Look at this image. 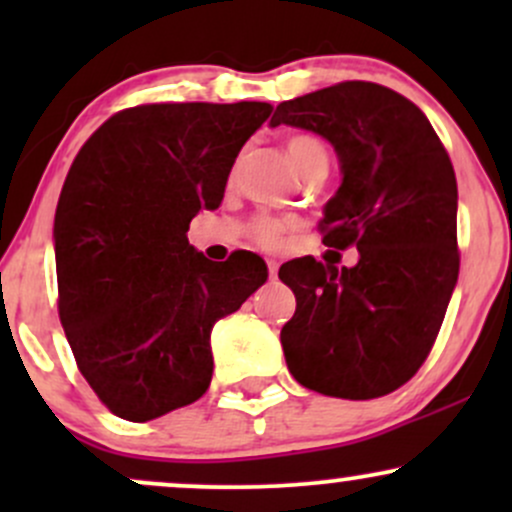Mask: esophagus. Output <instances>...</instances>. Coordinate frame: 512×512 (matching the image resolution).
Listing matches in <instances>:
<instances>
[{"label": "esophagus", "mask_w": 512, "mask_h": 512, "mask_svg": "<svg viewBox=\"0 0 512 512\" xmlns=\"http://www.w3.org/2000/svg\"><path fill=\"white\" fill-rule=\"evenodd\" d=\"M267 269H269V276H272V279H276V272H279V264H276L274 260H267Z\"/></svg>", "instance_id": "esophagus-1"}]
</instances>
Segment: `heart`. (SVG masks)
I'll return each instance as SVG.
<instances>
[{
    "label": "heart",
    "instance_id": "b5f03b06",
    "mask_svg": "<svg viewBox=\"0 0 512 512\" xmlns=\"http://www.w3.org/2000/svg\"><path fill=\"white\" fill-rule=\"evenodd\" d=\"M286 154H289L291 163L298 170L313 156L325 154V149H322V144L313 137H293L289 146H286ZM252 233H255V240L264 245V248H279V245L284 243L286 233H289V223L281 219H272V216H262V219H257L255 226H252Z\"/></svg>",
    "mask_w": 512,
    "mask_h": 512
}]
</instances>
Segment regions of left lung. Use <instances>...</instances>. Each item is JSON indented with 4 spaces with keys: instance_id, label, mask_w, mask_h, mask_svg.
Instances as JSON below:
<instances>
[{
    "instance_id": "8db88e82",
    "label": "left lung",
    "mask_w": 512,
    "mask_h": 512,
    "mask_svg": "<svg viewBox=\"0 0 512 512\" xmlns=\"http://www.w3.org/2000/svg\"><path fill=\"white\" fill-rule=\"evenodd\" d=\"M332 144L342 185L325 204V245L358 262L298 257L279 279L296 296L281 330L286 366L308 390L375 399L404 385L436 342L455 291L457 180L428 117L392 88L344 81L276 105Z\"/></svg>"
}]
</instances>
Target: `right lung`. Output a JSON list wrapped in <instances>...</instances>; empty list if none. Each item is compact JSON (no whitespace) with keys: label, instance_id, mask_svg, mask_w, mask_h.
Listing matches in <instances>:
<instances>
[{"label":"right lung","instance_id":"1","mask_svg":"<svg viewBox=\"0 0 512 512\" xmlns=\"http://www.w3.org/2000/svg\"><path fill=\"white\" fill-rule=\"evenodd\" d=\"M272 105L158 103L122 110L81 146L55 214L60 320L76 366L134 424L197 402L211 330L267 281L260 255L211 262L187 240L219 209L236 156Z\"/></svg>","mask_w":512,"mask_h":512}]
</instances>
